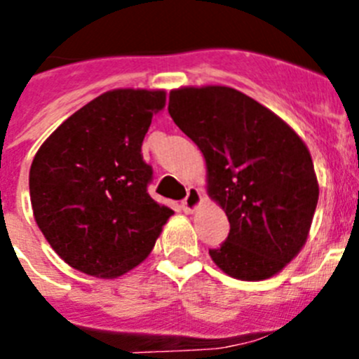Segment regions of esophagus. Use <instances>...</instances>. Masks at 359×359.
<instances>
[{"mask_svg": "<svg viewBox=\"0 0 359 359\" xmlns=\"http://www.w3.org/2000/svg\"><path fill=\"white\" fill-rule=\"evenodd\" d=\"M200 203H202V193H200L198 187H195V186L187 187V195H186V198L182 200L184 212H187V214L195 212L196 207H198Z\"/></svg>", "mask_w": 359, "mask_h": 359, "instance_id": "34e87169", "label": "esophagus"}]
</instances>
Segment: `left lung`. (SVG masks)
<instances>
[{"label": "left lung", "instance_id": "1", "mask_svg": "<svg viewBox=\"0 0 359 359\" xmlns=\"http://www.w3.org/2000/svg\"><path fill=\"white\" fill-rule=\"evenodd\" d=\"M168 113L198 145L207 193L225 210L226 241L209 250L229 276L280 273L306 243L319 182L303 140L271 109L229 86L170 92Z\"/></svg>", "mask_w": 359, "mask_h": 359}]
</instances>
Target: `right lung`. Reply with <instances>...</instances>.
<instances>
[{
  "instance_id": "right-lung-1",
  "label": "right lung",
  "mask_w": 359,
  "mask_h": 359,
  "mask_svg": "<svg viewBox=\"0 0 359 359\" xmlns=\"http://www.w3.org/2000/svg\"><path fill=\"white\" fill-rule=\"evenodd\" d=\"M164 90L118 88L70 115L35 154L29 198L40 232L70 267L116 278L142 264L173 210L150 198L142 143Z\"/></svg>"
}]
</instances>
